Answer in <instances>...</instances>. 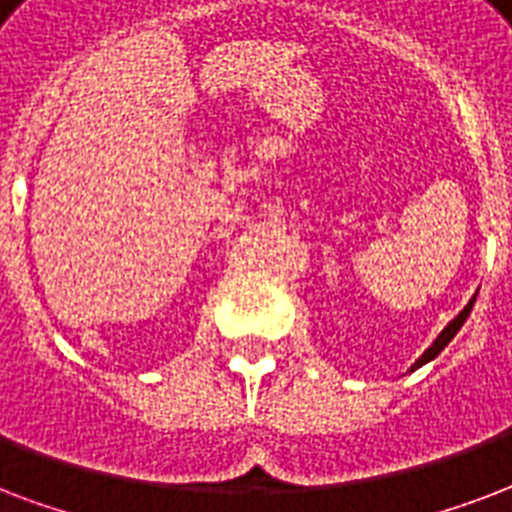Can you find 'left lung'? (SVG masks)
Listing matches in <instances>:
<instances>
[{
  "mask_svg": "<svg viewBox=\"0 0 512 512\" xmlns=\"http://www.w3.org/2000/svg\"><path fill=\"white\" fill-rule=\"evenodd\" d=\"M475 296H478V293H475ZM475 296H473V299H470V301H467V307H465V310L459 312L457 318L451 320L449 326L443 328L441 334H438V339H435V342L430 344V347H427V350H425V355H422V358H419L417 363H414V366H411V371H414V368H419V366H425V363H430V360H433V358H438V355H441V350H443V347H446V344H449L451 339H454V336H457V331H459V328L465 326V320L470 318V310H473V304H475Z\"/></svg>",
  "mask_w": 512,
  "mask_h": 512,
  "instance_id": "obj_1",
  "label": "left lung"
}]
</instances>
